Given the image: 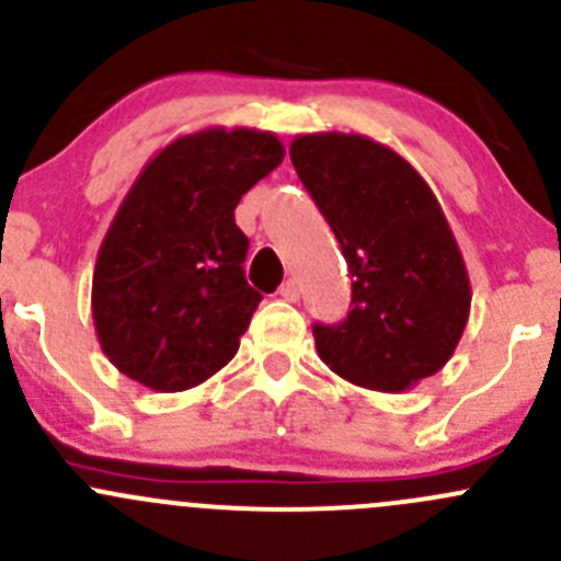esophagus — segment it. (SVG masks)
I'll list each match as a JSON object with an SVG mask.
<instances>
[{
    "label": "esophagus",
    "instance_id": "obj_1",
    "mask_svg": "<svg viewBox=\"0 0 561 561\" xmlns=\"http://www.w3.org/2000/svg\"><path fill=\"white\" fill-rule=\"evenodd\" d=\"M279 296L285 298V301H298V298H301V285H298L296 279H287L285 285L279 287Z\"/></svg>",
    "mask_w": 561,
    "mask_h": 561
}]
</instances>
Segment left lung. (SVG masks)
<instances>
[{"label": "left lung", "instance_id": "left-lung-1", "mask_svg": "<svg viewBox=\"0 0 561 561\" xmlns=\"http://www.w3.org/2000/svg\"><path fill=\"white\" fill-rule=\"evenodd\" d=\"M290 161L353 276L345 323L314 325L318 356L364 389H413L453 358L471 312L442 203L400 153L364 134H301Z\"/></svg>", "mask_w": 561, "mask_h": 561}]
</instances>
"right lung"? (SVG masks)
Masks as SVG:
<instances>
[{
  "mask_svg": "<svg viewBox=\"0 0 561 561\" xmlns=\"http://www.w3.org/2000/svg\"><path fill=\"white\" fill-rule=\"evenodd\" d=\"M282 159L271 130L210 125L142 167L92 271V323L119 373L186 391L236 356L263 301L243 276L249 241L236 208Z\"/></svg>",
  "mask_w": 561,
  "mask_h": 561,
  "instance_id": "obj_1",
  "label": "right lung"
}]
</instances>
